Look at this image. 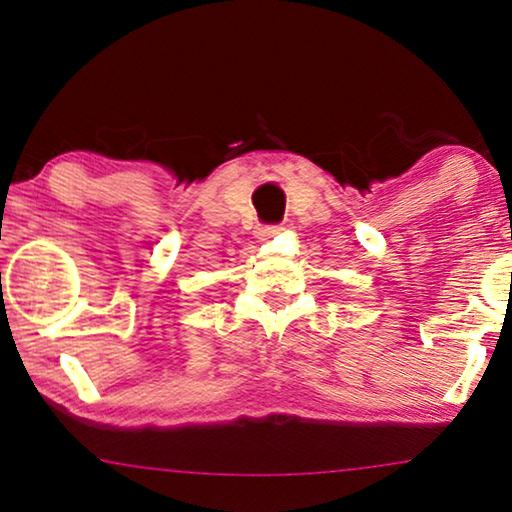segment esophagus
Wrapping results in <instances>:
<instances>
[{
  "mask_svg": "<svg viewBox=\"0 0 512 512\" xmlns=\"http://www.w3.org/2000/svg\"><path fill=\"white\" fill-rule=\"evenodd\" d=\"M279 230H282V226H261L256 230L258 240H268V237H275Z\"/></svg>",
  "mask_w": 512,
  "mask_h": 512,
  "instance_id": "esophagus-1",
  "label": "esophagus"
}]
</instances>
